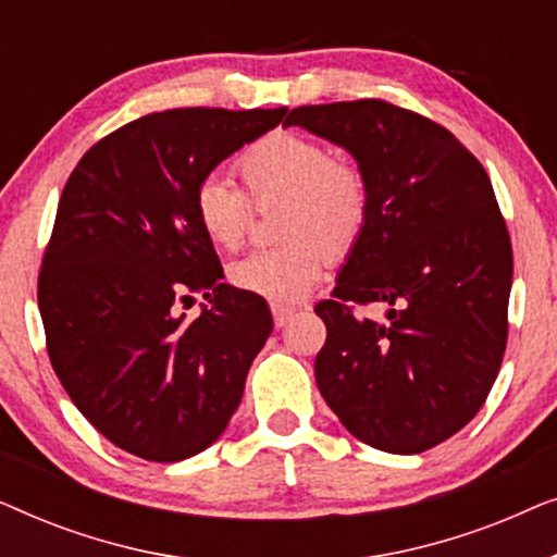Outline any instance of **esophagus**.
<instances>
[{"mask_svg": "<svg viewBox=\"0 0 557 557\" xmlns=\"http://www.w3.org/2000/svg\"><path fill=\"white\" fill-rule=\"evenodd\" d=\"M271 311H273V319H276V326H286L296 314V309L286 307V304H271Z\"/></svg>", "mask_w": 557, "mask_h": 557, "instance_id": "1", "label": "esophagus"}]
</instances>
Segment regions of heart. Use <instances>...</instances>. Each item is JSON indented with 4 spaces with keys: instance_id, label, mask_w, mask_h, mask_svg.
Segmentation results:
<instances>
[{
    "instance_id": "heart-1",
    "label": "heart",
    "mask_w": 557,
    "mask_h": 557,
    "mask_svg": "<svg viewBox=\"0 0 557 557\" xmlns=\"http://www.w3.org/2000/svg\"><path fill=\"white\" fill-rule=\"evenodd\" d=\"M240 174L256 200L286 197L281 235L288 243L235 261L231 284L276 304L301 299L322 276L326 253H347L360 238L370 208L364 174L332 159L322 141L294 132H276L250 147L240 157ZM195 215L218 248L238 250L253 208L235 182L210 174L195 189Z\"/></svg>"
}]
</instances>
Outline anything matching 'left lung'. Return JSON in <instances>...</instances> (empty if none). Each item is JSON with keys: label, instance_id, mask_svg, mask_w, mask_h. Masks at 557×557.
<instances>
[{"label": "left lung", "instance_id": "8db88e82", "mask_svg": "<svg viewBox=\"0 0 557 557\" xmlns=\"http://www.w3.org/2000/svg\"><path fill=\"white\" fill-rule=\"evenodd\" d=\"M284 126L345 149L370 193L314 309L319 393L362 444L429 451L479 413L505 355L512 246L492 182L451 132L375 98L301 106Z\"/></svg>", "mask_w": 557, "mask_h": 557}]
</instances>
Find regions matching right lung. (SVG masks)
<instances>
[{
  "label": "right lung",
  "mask_w": 557,
  "mask_h": 557,
  "mask_svg": "<svg viewBox=\"0 0 557 557\" xmlns=\"http://www.w3.org/2000/svg\"><path fill=\"white\" fill-rule=\"evenodd\" d=\"M286 109H172L90 147L60 197L37 304L52 370L111 444L182 461L223 436L273 330L265 299L223 284L195 189ZM202 293L187 323L176 304Z\"/></svg>",
  "instance_id": "add662e5"
}]
</instances>
